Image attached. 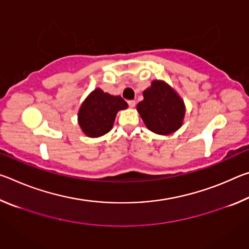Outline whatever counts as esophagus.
<instances>
[{"label": "esophagus", "mask_w": 249, "mask_h": 249, "mask_svg": "<svg viewBox=\"0 0 249 249\" xmlns=\"http://www.w3.org/2000/svg\"><path fill=\"white\" fill-rule=\"evenodd\" d=\"M127 103H128V105H129V107H134L135 105H136V102H135L134 100H129V101H127Z\"/></svg>", "instance_id": "1"}]
</instances>
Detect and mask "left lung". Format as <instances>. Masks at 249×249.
<instances>
[{
    "label": "left lung",
    "mask_w": 249,
    "mask_h": 249,
    "mask_svg": "<svg viewBox=\"0 0 249 249\" xmlns=\"http://www.w3.org/2000/svg\"><path fill=\"white\" fill-rule=\"evenodd\" d=\"M142 95L144 100L137 104V111L147 128L159 135H169L181 127L185 114L184 102L171 87L154 80Z\"/></svg>",
    "instance_id": "8db88e82"
}]
</instances>
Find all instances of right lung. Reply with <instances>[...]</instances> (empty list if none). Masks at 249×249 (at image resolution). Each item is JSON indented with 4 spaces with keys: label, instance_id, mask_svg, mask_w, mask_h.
I'll list each match as a JSON object with an SVG mask.
<instances>
[{
    "label": "right lung",
    "instance_id": "add662e5",
    "mask_svg": "<svg viewBox=\"0 0 249 249\" xmlns=\"http://www.w3.org/2000/svg\"><path fill=\"white\" fill-rule=\"evenodd\" d=\"M125 108H127V103L120 95H111L98 88L80 107L79 125L87 136H103L112 129L117 112Z\"/></svg>",
    "mask_w": 249,
    "mask_h": 249
}]
</instances>
